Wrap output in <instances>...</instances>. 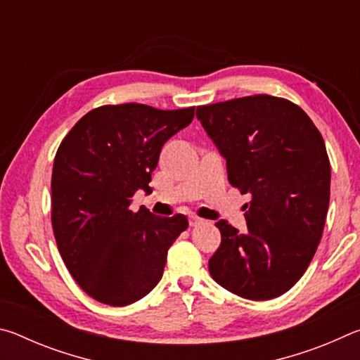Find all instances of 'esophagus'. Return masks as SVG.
Returning a JSON list of instances; mask_svg holds the SVG:
<instances>
[{"label":"esophagus","mask_w":360,"mask_h":360,"mask_svg":"<svg viewBox=\"0 0 360 360\" xmlns=\"http://www.w3.org/2000/svg\"><path fill=\"white\" fill-rule=\"evenodd\" d=\"M203 222V219L202 217H198V216H188V224H191V227H197V225H200Z\"/></svg>","instance_id":"34e87169"}]
</instances>
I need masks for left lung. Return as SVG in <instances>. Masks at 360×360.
<instances>
[{
	"label": "left lung",
	"instance_id": "obj_1",
	"mask_svg": "<svg viewBox=\"0 0 360 360\" xmlns=\"http://www.w3.org/2000/svg\"><path fill=\"white\" fill-rule=\"evenodd\" d=\"M197 117L227 160L230 184L251 195L248 230L216 222L222 240L210 259L211 276L249 300L283 295L307 271L324 231V139L300 106L271 95L198 106Z\"/></svg>",
	"mask_w": 360,
	"mask_h": 360
}]
</instances>
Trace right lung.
<instances>
[{"label": "right lung", "mask_w": 360, "mask_h": 360, "mask_svg": "<svg viewBox=\"0 0 360 360\" xmlns=\"http://www.w3.org/2000/svg\"><path fill=\"white\" fill-rule=\"evenodd\" d=\"M195 108L162 111L125 103L92 109L60 144L52 169V227L60 255L85 294L111 307L139 300L162 279L186 216L130 210L162 146L191 124Z\"/></svg>", "instance_id": "right-lung-1"}]
</instances>
